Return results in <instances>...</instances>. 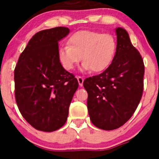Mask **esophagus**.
<instances>
[{
	"label": "esophagus",
	"mask_w": 159,
	"mask_h": 159,
	"mask_svg": "<svg viewBox=\"0 0 159 159\" xmlns=\"http://www.w3.org/2000/svg\"><path fill=\"white\" fill-rule=\"evenodd\" d=\"M77 79H78V84H79V85L81 87V86L83 85V82H84V78L81 76H77Z\"/></svg>",
	"instance_id": "34e87169"
}]
</instances>
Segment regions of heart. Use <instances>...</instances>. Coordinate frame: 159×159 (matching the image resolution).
Returning <instances> with one entry per match:
<instances>
[{
	"instance_id": "b5f03b06",
	"label": "heart",
	"mask_w": 159,
	"mask_h": 159,
	"mask_svg": "<svg viewBox=\"0 0 159 159\" xmlns=\"http://www.w3.org/2000/svg\"><path fill=\"white\" fill-rule=\"evenodd\" d=\"M118 43L110 34L94 30H79L68 41V46H61L57 57L64 69L71 70L81 60L83 70L99 73L111 65L116 55Z\"/></svg>"
}]
</instances>
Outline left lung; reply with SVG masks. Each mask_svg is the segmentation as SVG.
<instances>
[{
  "instance_id": "obj_1",
  "label": "left lung",
  "mask_w": 159,
  "mask_h": 159,
  "mask_svg": "<svg viewBox=\"0 0 159 159\" xmlns=\"http://www.w3.org/2000/svg\"><path fill=\"white\" fill-rule=\"evenodd\" d=\"M118 50L111 65L84 81L91 122L103 130L122 126L135 111L143 93L145 65L129 34L116 28Z\"/></svg>"
}]
</instances>
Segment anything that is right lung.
<instances>
[{
	"instance_id": "add662e5",
	"label": "right lung",
	"mask_w": 159,
	"mask_h": 159,
	"mask_svg": "<svg viewBox=\"0 0 159 159\" xmlns=\"http://www.w3.org/2000/svg\"><path fill=\"white\" fill-rule=\"evenodd\" d=\"M69 33L57 27L35 34L20 54L14 69V94L20 114L35 129L54 131L68 118L78 82L57 57L58 41Z\"/></svg>"
}]
</instances>
